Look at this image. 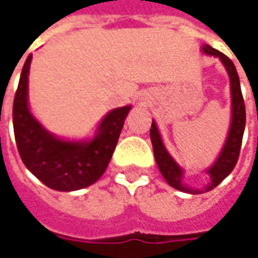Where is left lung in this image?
I'll return each mask as SVG.
<instances>
[{
  "instance_id": "obj_1",
  "label": "left lung",
  "mask_w": 258,
  "mask_h": 258,
  "mask_svg": "<svg viewBox=\"0 0 258 258\" xmlns=\"http://www.w3.org/2000/svg\"><path fill=\"white\" fill-rule=\"evenodd\" d=\"M201 51L207 55H214L217 57L221 63L224 69L227 72V75L230 77V92H231V119H230V127L227 132V138L224 142L223 148L220 151V154L217 156V159L214 161L211 166L205 168L204 171L208 175V182L204 188H191L188 183H185V169L181 165L178 164L173 156L168 149L165 148L162 136L159 134L158 124L155 120H152L151 126V141L154 146V155L156 165L159 168V171L165 178V181L168 185H171L172 188L186 194H204L214 189L218 183L224 181L237 164L238 155H240V148L243 142L244 127H245V106H244V99L241 94V87H240V79L238 73L234 63L223 53H220L218 50L213 48L211 45L203 44L201 45Z\"/></svg>"
}]
</instances>
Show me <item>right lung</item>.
<instances>
[{
  "mask_svg": "<svg viewBox=\"0 0 258 258\" xmlns=\"http://www.w3.org/2000/svg\"><path fill=\"white\" fill-rule=\"evenodd\" d=\"M33 54L25 60L13 106L15 142L27 169L48 188L61 192L83 189L106 171L132 104L112 109L93 136L66 139L51 134L35 117L28 103V75Z\"/></svg>",
  "mask_w": 258,
  "mask_h": 258,
  "instance_id": "add662e5",
  "label": "right lung"
}]
</instances>
